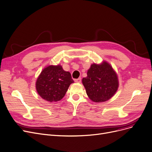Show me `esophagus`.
<instances>
[{
  "instance_id": "34e87169",
  "label": "esophagus",
  "mask_w": 152,
  "mask_h": 152,
  "mask_svg": "<svg viewBox=\"0 0 152 152\" xmlns=\"http://www.w3.org/2000/svg\"><path fill=\"white\" fill-rule=\"evenodd\" d=\"M75 81L76 83H81V78H78V79H76V80H75Z\"/></svg>"
}]
</instances>
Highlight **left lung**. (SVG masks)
<instances>
[{"label": "left lung", "instance_id": "8db88e82", "mask_svg": "<svg viewBox=\"0 0 152 152\" xmlns=\"http://www.w3.org/2000/svg\"><path fill=\"white\" fill-rule=\"evenodd\" d=\"M86 94L95 102H103L114 96L118 88L117 74L106 61L93 63L82 80Z\"/></svg>", "mask_w": 152, "mask_h": 152}]
</instances>
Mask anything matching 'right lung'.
Returning <instances> with one entry per match:
<instances>
[{"label":"right lung","instance_id":"1","mask_svg":"<svg viewBox=\"0 0 152 152\" xmlns=\"http://www.w3.org/2000/svg\"><path fill=\"white\" fill-rule=\"evenodd\" d=\"M73 83L71 73L65 71L62 66L48 65L38 76L35 87L39 96L53 102L62 99L70 84Z\"/></svg>","mask_w":152,"mask_h":152}]
</instances>
